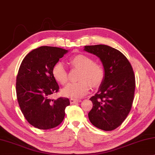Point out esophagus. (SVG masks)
Returning <instances> with one entry per match:
<instances>
[{"instance_id": "1", "label": "esophagus", "mask_w": 155, "mask_h": 155, "mask_svg": "<svg viewBox=\"0 0 155 155\" xmlns=\"http://www.w3.org/2000/svg\"><path fill=\"white\" fill-rule=\"evenodd\" d=\"M81 100H77V99H74V98H71L70 99V103L71 104H74V103H77V102H81Z\"/></svg>"}]
</instances>
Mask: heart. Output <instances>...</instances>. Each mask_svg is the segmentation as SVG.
Masks as SVG:
<instances>
[{
	"label": "heart",
	"instance_id": "1",
	"mask_svg": "<svg viewBox=\"0 0 155 155\" xmlns=\"http://www.w3.org/2000/svg\"><path fill=\"white\" fill-rule=\"evenodd\" d=\"M69 64L77 68L81 69L79 76L81 81L67 84L62 91L64 96L76 99L81 98L89 92L91 86L96 88L103 81L104 69L101 65L94 63L89 57L77 55L70 59ZM52 74L54 78L61 84L64 85L68 81V74L62 62H58L54 65Z\"/></svg>",
	"mask_w": 155,
	"mask_h": 155
}]
</instances>
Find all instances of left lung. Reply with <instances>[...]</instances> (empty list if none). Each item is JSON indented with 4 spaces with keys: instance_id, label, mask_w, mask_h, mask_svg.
<instances>
[{
    "instance_id": "obj_1",
    "label": "left lung",
    "mask_w": 155,
    "mask_h": 155,
    "mask_svg": "<svg viewBox=\"0 0 155 155\" xmlns=\"http://www.w3.org/2000/svg\"><path fill=\"white\" fill-rule=\"evenodd\" d=\"M84 51L99 58L104 71L98 91L90 98L93 108L89 120L100 129L112 130L123 123L131 109L136 88L132 67L123 53L108 45H86Z\"/></svg>"
}]
</instances>
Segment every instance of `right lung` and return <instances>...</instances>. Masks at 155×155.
<instances>
[{"label":"right lung","mask_w":155,"mask_h":155,"mask_svg":"<svg viewBox=\"0 0 155 155\" xmlns=\"http://www.w3.org/2000/svg\"><path fill=\"white\" fill-rule=\"evenodd\" d=\"M68 50L41 46L27 54L19 67L16 80L17 101L29 123L38 129L55 128L62 123L69 100L50 98L59 86L52 69Z\"/></svg>","instance_id":"add662e5"}]
</instances>
